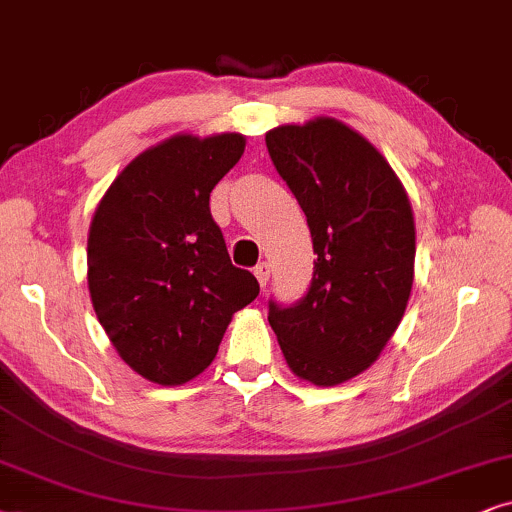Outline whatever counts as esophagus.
<instances>
[{
  "label": "esophagus",
  "mask_w": 512,
  "mask_h": 512,
  "mask_svg": "<svg viewBox=\"0 0 512 512\" xmlns=\"http://www.w3.org/2000/svg\"><path fill=\"white\" fill-rule=\"evenodd\" d=\"M269 274H271V269H269V262H260V264H257V267H255V276H257V281H260L262 288H267Z\"/></svg>",
  "instance_id": "obj_1"
}]
</instances>
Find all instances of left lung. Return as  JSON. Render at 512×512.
I'll return each mask as SVG.
<instances>
[{
    "label": "left lung",
    "instance_id": "8db88e82",
    "mask_svg": "<svg viewBox=\"0 0 512 512\" xmlns=\"http://www.w3.org/2000/svg\"><path fill=\"white\" fill-rule=\"evenodd\" d=\"M271 161L311 229L313 278L292 306L269 302L290 370L316 386L367 370L398 330L414 281V215L403 182L342 121L267 133Z\"/></svg>",
    "mask_w": 512,
    "mask_h": 512
}]
</instances>
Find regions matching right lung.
<instances>
[{
    "label": "right lung",
    "mask_w": 512,
    "mask_h": 512,
    "mask_svg": "<svg viewBox=\"0 0 512 512\" xmlns=\"http://www.w3.org/2000/svg\"><path fill=\"white\" fill-rule=\"evenodd\" d=\"M245 149L241 133L173 135L128 163L88 229V292L119 356L161 386L213 363L231 316L260 295L231 264L210 192Z\"/></svg>",
    "instance_id": "obj_1"
}]
</instances>
